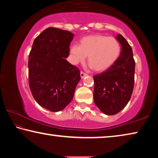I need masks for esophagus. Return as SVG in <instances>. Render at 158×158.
<instances>
[{
	"instance_id": "34e87169",
	"label": "esophagus",
	"mask_w": 158,
	"mask_h": 158,
	"mask_svg": "<svg viewBox=\"0 0 158 158\" xmlns=\"http://www.w3.org/2000/svg\"><path fill=\"white\" fill-rule=\"evenodd\" d=\"M80 76H81V78H84V77L87 76V74L84 73V72H80Z\"/></svg>"
}]
</instances>
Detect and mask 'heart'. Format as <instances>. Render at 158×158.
<instances>
[{
  "label": "heart",
  "instance_id": "obj_1",
  "mask_svg": "<svg viewBox=\"0 0 158 158\" xmlns=\"http://www.w3.org/2000/svg\"><path fill=\"white\" fill-rule=\"evenodd\" d=\"M121 45L112 36L92 35L81 40V44L70 48L74 64L84 62L89 56V62L96 71H104L113 64L120 55Z\"/></svg>",
  "mask_w": 158,
  "mask_h": 158
}]
</instances>
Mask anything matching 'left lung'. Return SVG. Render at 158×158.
I'll list each match as a JSON object with an SVG mask.
<instances>
[{"instance_id": "1", "label": "left lung", "mask_w": 158, "mask_h": 158, "mask_svg": "<svg viewBox=\"0 0 158 158\" xmlns=\"http://www.w3.org/2000/svg\"><path fill=\"white\" fill-rule=\"evenodd\" d=\"M116 39L121 44L118 59L106 71L94 76V102L107 115H114L124 108L134 85L135 61L131 47L121 34H117Z\"/></svg>"}]
</instances>
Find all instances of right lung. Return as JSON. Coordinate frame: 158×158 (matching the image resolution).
I'll return each instance as SVG.
<instances>
[{
    "label": "right lung",
    "instance_id": "obj_1",
    "mask_svg": "<svg viewBox=\"0 0 158 158\" xmlns=\"http://www.w3.org/2000/svg\"><path fill=\"white\" fill-rule=\"evenodd\" d=\"M74 34L54 27L34 39L29 56V85L38 104L51 112L63 110L73 98L80 71L66 60Z\"/></svg>",
    "mask_w": 158,
    "mask_h": 158
}]
</instances>
